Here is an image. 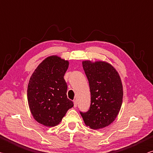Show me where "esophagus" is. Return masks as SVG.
<instances>
[{"label": "esophagus", "mask_w": 153, "mask_h": 153, "mask_svg": "<svg viewBox=\"0 0 153 153\" xmlns=\"http://www.w3.org/2000/svg\"><path fill=\"white\" fill-rule=\"evenodd\" d=\"M77 100H74V107L75 108L77 106Z\"/></svg>", "instance_id": "esophagus-1"}]
</instances>
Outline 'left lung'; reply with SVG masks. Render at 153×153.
Returning <instances> with one entry per match:
<instances>
[{
	"label": "left lung",
	"mask_w": 153,
	"mask_h": 153,
	"mask_svg": "<svg viewBox=\"0 0 153 153\" xmlns=\"http://www.w3.org/2000/svg\"><path fill=\"white\" fill-rule=\"evenodd\" d=\"M91 94V104L85 112L79 111L86 126L100 129L115 120L123 103V85L118 72L104 62H82Z\"/></svg>",
	"instance_id": "1"
}]
</instances>
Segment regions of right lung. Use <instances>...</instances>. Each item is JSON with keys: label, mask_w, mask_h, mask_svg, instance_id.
<instances>
[{"label": "right lung", "mask_w": 153, "mask_h": 153, "mask_svg": "<svg viewBox=\"0 0 153 153\" xmlns=\"http://www.w3.org/2000/svg\"><path fill=\"white\" fill-rule=\"evenodd\" d=\"M68 66V61L51 56L40 63L30 77L27 99L32 115L39 123L56 126L74 106L67 97L68 85L63 78Z\"/></svg>", "instance_id": "right-lung-1"}]
</instances>
